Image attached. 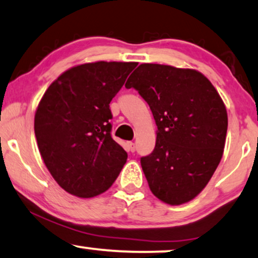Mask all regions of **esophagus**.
I'll list each match as a JSON object with an SVG mask.
<instances>
[{
    "label": "esophagus",
    "mask_w": 258,
    "mask_h": 258,
    "mask_svg": "<svg viewBox=\"0 0 258 258\" xmlns=\"http://www.w3.org/2000/svg\"><path fill=\"white\" fill-rule=\"evenodd\" d=\"M126 145H128V150L130 152L135 151V143H133V142H128V143H126Z\"/></svg>",
    "instance_id": "1"
}]
</instances>
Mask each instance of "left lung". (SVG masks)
<instances>
[{
  "label": "left lung",
  "instance_id": "left-lung-1",
  "mask_svg": "<svg viewBox=\"0 0 258 258\" xmlns=\"http://www.w3.org/2000/svg\"><path fill=\"white\" fill-rule=\"evenodd\" d=\"M148 102L157 124L151 155L141 165L152 194L171 206L206 187L225 149L228 116L210 80L193 69L141 64L125 83Z\"/></svg>",
  "mask_w": 258,
  "mask_h": 258
}]
</instances>
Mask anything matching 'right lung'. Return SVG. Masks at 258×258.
I'll return each instance as SVG.
<instances>
[{
	"instance_id": "add662e5",
	"label": "right lung",
	"mask_w": 258,
	"mask_h": 258,
	"mask_svg": "<svg viewBox=\"0 0 258 258\" xmlns=\"http://www.w3.org/2000/svg\"><path fill=\"white\" fill-rule=\"evenodd\" d=\"M137 66L95 61L73 66L52 83L35 114L40 156L58 185L79 198L106 192L128 155L110 136L109 103Z\"/></svg>"
}]
</instances>
